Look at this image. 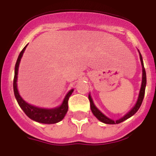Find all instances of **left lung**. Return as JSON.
<instances>
[{
    "label": "left lung",
    "mask_w": 156,
    "mask_h": 156,
    "mask_svg": "<svg viewBox=\"0 0 156 156\" xmlns=\"http://www.w3.org/2000/svg\"><path fill=\"white\" fill-rule=\"evenodd\" d=\"M140 53V58L141 65H142V69H143V74H142V83H141V88L140 90V94H139L138 99H137V101L136 103L133 108L129 111L128 113L125 115V116L121 117V118L118 119L116 120H112V119H109L108 117H107L105 115H104L102 112H101L96 106L94 104V101L92 100V98L90 96V94H89V100H90V108H91V111H92L93 114L96 116L98 120L101 121V122L105 123V124H108V125H116V124H120V123L125 121V120L129 119V117H131L132 116L136 113V112L138 111V109L140 107L141 104H142V101L144 100V94H145V87H146V84H147V78H146V71H145L144 66V62H143V58L142 55H141L140 52L139 51Z\"/></svg>",
    "instance_id": "1"
}]
</instances>
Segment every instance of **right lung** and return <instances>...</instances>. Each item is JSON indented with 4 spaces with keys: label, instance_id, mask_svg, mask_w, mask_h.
Wrapping results in <instances>:
<instances>
[{
    "label": "right lung",
    "instance_id": "1",
    "mask_svg": "<svg viewBox=\"0 0 156 156\" xmlns=\"http://www.w3.org/2000/svg\"><path fill=\"white\" fill-rule=\"evenodd\" d=\"M27 45L20 51L19 56H18L17 60H16V62L15 74H14L13 79V90L16 99L20 107L22 108V110L31 120H35L36 122L42 123V124H48V125L59 122V121H61L64 118V116H65V115L67 112L68 100H69V98H70L73 91H74V89L70 90L67 93V94H66L65 98H64L62 105L60 106L54 108H39V107L31 105L26 102L24 100H23L20 95L19 94V92H18L17 83H16V82H17L18 69H19L20 59H21L23 52H24L26 48H27Z\"/></svg>",
    "mask_w": 156,
    "mask_h": 156
}]
</instances>
